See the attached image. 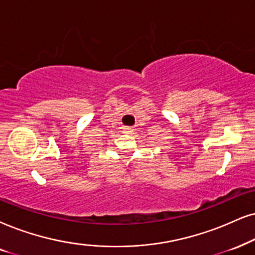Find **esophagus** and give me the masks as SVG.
<instances>
[{
  "mask_svg": "<svg viewBox=\"0 0 255 255\" xmlns=\"http://www.w3.org/2000/svg\"><path fill=\"white\" fill-rule=\"evenodd\" d=\"M124 131H125V133L126 134H131V133H133V129H131V128L130 127H125L124 128Z\"/></svg>",
  "mask_w": 255,
  "mask_h": 255,
  "instance_id": "esophagus-1",
  "label": "esophagus"
}]
</instances>
